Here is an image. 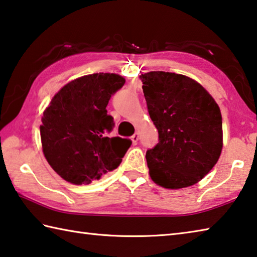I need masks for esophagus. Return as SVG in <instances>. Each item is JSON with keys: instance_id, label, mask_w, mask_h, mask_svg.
<instances>
[{"instance_id": "esophagus-1", "label": "esophagus", "mask_w": 257, "mask_h": 257, "mask_svg": "<svg viewBox=\"0 0 257 257\" xmlns=\"http://www.w3.org/2000/svg\"><path fill=\"white\" fill-rule=\"evenodd\" d=\"M138 138H139V137H138V134H137V133L133 135V136H132V142H133V144H134V145H136V144H137V142H138Z\"/></svg>"}]
</instances>
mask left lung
<instances>
[{
  "label": "left lung",
  "mask_w": 257,
  "mask_h": 257,
  "mask_svg": "<svg viewBox=\"0 0 257 257\" xmlns=\"http://www.w3.org/2000/svg\"><path fill=\"white\" fill-rule=\"evenodd\" d=\"M139 77L160 138L146 153L149 175L165 189L198 183L221 154L220 109L206 88L188 76L157 71Z\"/></svg>",
  "instance_id": "left-lung-1"
}]
</instances>
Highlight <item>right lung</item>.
I'll list each match as a JSON object with an SVG mask.
<instances>
[{
  "instance_id": "1",
  "label": "right lung",
  "mask_w": 257,
  "mask_h": 257,
  "mask_svg": "<svg viewBox=\"0 0 257 257\" xmlns=\"http://www.w3.org/2000/svg\"><path fill=\"white\" fill-rule=\"evenodd\" d=\"M124 82L111 73L78 77L60 88L44 111V155L65 181L90 184L120 165L132 142L108 137L114 122L105 108Z\"/></svg>"
}]
</instances>
